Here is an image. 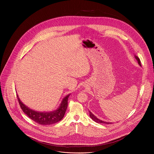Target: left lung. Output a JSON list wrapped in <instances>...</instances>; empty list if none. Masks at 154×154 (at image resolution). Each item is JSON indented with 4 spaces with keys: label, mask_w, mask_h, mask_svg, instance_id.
Returning <instances> with one entry per match:
<instances>
[{
    "label": "left lung",
    "mask_w": 154,
    "mask_h": 154,
    "mask_svg": "<svg viewBox=\"0 0 154 154\" xmlns=\"http://www.w3.org/2000/svg\"><path fill=\"white\" fill-rule=\"evenodd\" d=\"M135 59L137 60V61H138V64L140 66H141V61H140V58L137 57V56H136V55H135ZM89 113H90V118L94 121H95L96 122H97V123H100V124H112V122H106V121H102V120H100V119H99V118H97L96 116H94L90 111H89Z\"/></svg>",
    "instance_id": "obj_1"
}]
</instances>
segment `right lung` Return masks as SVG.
Listing matches in <instances>:
<instances>
[{"label": "right lung", "mask_w": 154, "mask_h": 154, "mask_svg": "<svg viewBox=\"0 0 154 154\" xmlns=\"http://www.w3.org/2000/svg\"><path fill=\"white\" fill-rule=\"evenodd\" d=\"M70 94H68L63 99L60 106L55 110L42 112L30 108L21 102L17 94V97L21 109L31 119L41 125H51L59 122L63 118L68 107V100Z\"/></svg>", "instance_id": "1"}]
</instances>
